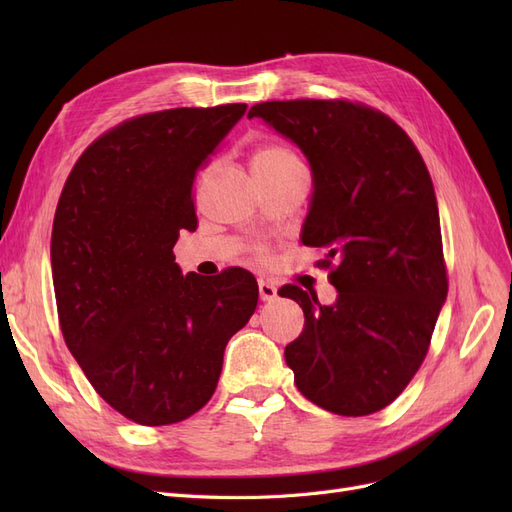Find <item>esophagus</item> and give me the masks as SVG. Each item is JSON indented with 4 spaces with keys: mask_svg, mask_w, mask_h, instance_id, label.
I'll list each match as a JSON object with an SVG mask.
<instances>
[{
    "mask_svg": "<svg viewBox=\"0 0 512 512\" xmlns=\"http://www.w3.org/2000/svg\"><path fill=\"white\" fill-rule=\"evenodd\" d=\"M258 292L262 301H273L277 297V288L269 280H258Z\"/></svg>",
    "mask_w": 512,
    "mask_h": 512,
    "instance_id": "34e87169",
    "label": "esophagus"
}]
</instances>
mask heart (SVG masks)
Returning <instances> with one entry per match:
<instances>
[{
	"instance_id": "obj_1",
	"label": "heart",
	"mask_w": 512,
	"mask_h": 512,
	"mask_svg": "<svg viewBox=\"0 0 512 512\" xmlns=\"http://www.w3.org/2000/svg\"><path fill=\"white\" fill-rule=\"evenodd\" d=\"M254 170L258 177H284L290 173H299L303 168V162L299 160L297 153H294L290 147L280 145V143H265L260 145L254 151V158H252ZM254 252L258 256H265V247L256 245Z\"/></svg>"
}]
</instances>
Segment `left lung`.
Returning a JSON list of instances; mask_svg holds the SVG:
<instances>
[{
    "label": "left lung",
    "mask_w": 512,
    "mask_h": 512,
    "mask_svg": "<svg viewBox=\"0 0 512 512\" xmlns=\"http://www.w3.org/2000/svg\"><path fill=\"white\" fill-rule=\"evenodd\" d=\"M265 119L297 143L314 194L301 241L322 247L333 305L299 286L303 333L284 350L297 389L342 416L386 408L425 361L448 280L436 192L410 136L376 108L350 100H271Z\"/></svg>",
    "instance_id": "1"
}]
</instances>
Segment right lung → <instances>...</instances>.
I'll return each mask as SVG.
<instances>
[{
  "instance_id": "1",
  "label": "right lung",
  "mask_w": 512,
  "mask_h": 512,
  "mask_svg": "<svg viewBox=\"0 0 512 512\" xmlns=\"http://www.w3.org/2000/svg\"><path fill=\"white\" fill-rule=\"evenodd\" d=\"M247 104L168 108L96 138L61 190L51 265L61 335L96 393L130 421L173 425L218 386L224 348L258 303L254 275H181L192 188Z\"/></svg>"
}]
</instances>
